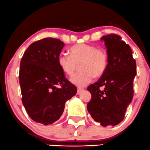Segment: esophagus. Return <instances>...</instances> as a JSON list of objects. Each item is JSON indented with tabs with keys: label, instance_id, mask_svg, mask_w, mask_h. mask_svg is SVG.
Masks as SVG:
<instances>
[{
	"label": "esophagus",
	"instance_id": "1",
	"mask_svg": "<svg viewBox=\"0 0 150 150\" xmlns=\"http://www.w3.org/2000/svg\"><path fill=\"white\" fill-rule=\"evenodd\" d=\"M83 89H82V88H78V94H80V93H81L82 91H83Z\"/></svg>",
	"mask_w": 150,
	"mask_h": 150
}]
</instances>
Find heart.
Returning <instances> with one entry per match:
<instances>
[{"mask_svg": "<svg viewBox=\"0 0 150 150\" xmlns=\"http://www.w3.org/2000/svg\"><path fill=\"white\" fill-rule=\"evenodd\" d=\"M70 55L61 52L57 57L59 67L67 75H72L80 64V71L72 75L70 81L78 87H85L91 83L94 76H102L107 70L109 57L107 51L93 45L80 43L72 46Z\"/></svg>", "mask_w": 150, "mask_h": 150, "instance_id": "b5f03b06", "label": "heart"}]
</instances>
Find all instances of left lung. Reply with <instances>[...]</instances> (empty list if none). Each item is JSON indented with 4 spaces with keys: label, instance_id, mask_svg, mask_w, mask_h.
<instances>
[{
    "label": "left lung",
    "instance_id": "8db88e82",
    "mask_svg": "<svg viewBox=\"0 0 150 150\" xmlns=\"http://www.w3.org/2000/svg\"><path fill=\"white\" fill-rule=\"evenodd\" d=\"M101 40L105 41L109 63L98 81L88 86L92 98L87 108L94 120L102 126H115L123 120L132 100L136 61L131 47L120 36L109 34Z\"/></svg>",
    "mask_w": 150,
    "mask_h": 150
}]
</instances>
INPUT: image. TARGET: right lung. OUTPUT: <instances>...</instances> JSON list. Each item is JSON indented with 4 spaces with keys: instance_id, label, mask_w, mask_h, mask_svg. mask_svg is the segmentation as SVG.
<instances>
[{
    "instance_id": "add662e5",
    "label": "right lung",
    "mask_w": 150,
    "mask_h": 150,
    "mask_svg": "<svg viewBox=\"0 0 150 150\" xmlns=\"http://www.w3.org/2000/svg\"><path fill=\"white\" fill-rule=\"evenodd\" d=\"M64 45L61 40L52 38L35 41L24 52L20 64L23 104L30 117L44 125L59 120L65 102L77 93V88L57 64Z\"/></svg>"
}]
</instances>
